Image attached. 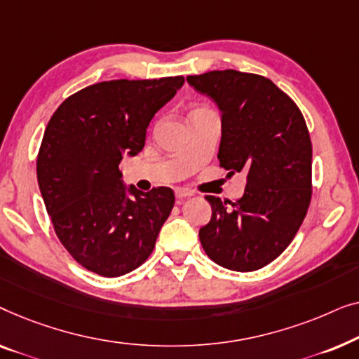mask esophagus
<instances>
[{
    "mask_svg": "<svg viewBox=\"0 0 359 359\" xmlns=\"http://www.w3.org/2000/svg\"><path fill=\"white\" fill-rule=\"evenodd\" d=\"M175 196H177L179 200H184V198H189V196H194V191L187 189H175Z\"/></svg>",
    "mask_w": 359,
    "mask_h": 359,
    "instance_id": "1",
    "label": "esophagus"
}]
</instances>
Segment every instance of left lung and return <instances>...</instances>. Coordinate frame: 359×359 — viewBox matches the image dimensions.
Instances as JSON below:
<instances>
[{
  "label": "left lung",
  "instance_id": "8db88e82",
  "mask_svg": "<svg viewBox=\"0 0 359 359\" xmlns=\"http://www.w3.org/2000/svg\"><path fill=\"white\" fill-rule=\"evenodd\" d=\"M221 110L219 165L247 174L237 201L206 195L210 223L200 242L215 264L234 271L269 265L291 244L312 196V143L290 95L269 78L236 69L187 76Z\"/></svg>",
  "mask_w": 359,
  "mask_h": 359
}]
</instances>
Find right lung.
Returning a JSON list of instances; mask_svg holds the SVG:
<instances>
[{"mask_svg": "<svg viewBox=\"0 0 359 359\" xmlns=\"http://www.w3.org/2000/svg\"><path fill=\"white\" fill-rule=\"evenodd\" d=\"M184 76L114 79L65 99L45 128L37 180L55 234L86 270L105 278L130 273L148 260L174 191L130 187L120 161L144 148L154 114L174 97Z\"/></svg>", "mask_w": 359, "mask_h": 359, "instance_id": "add662e5", "label": "right lung"}]
</instances>
